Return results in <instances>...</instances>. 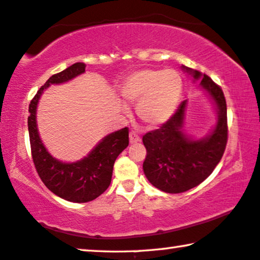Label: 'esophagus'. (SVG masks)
Returning <instances> with one entry per match:
<instances>
[{
  "label": "esophagus",
  "instance_id": "1",
  "mask_svg": "<svg viewBox=\"0 0 260 260\" xmlns=\"http://www.w3.org/2000/svg\"><path fill=\"white\" fill-rule=\"evenodd\" d=\"M129 141H130V144L139 143V142H141V137H139V136L136 133H130L129 134Z\"/></svg>",
  "mask_w": 260,
  "mask_h": 260
}]
</instances>
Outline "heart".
Returning <instances> with one entry per match:
<instances>
[{
  "instance_id": "1",
  "label": "heart",
  "mask_w": 260,
  "mask_h": 260,
  "mask_svg": "<svg viewBox=\"0 0 260 260\" xmlns=\"http://www.w3.org/2000/svg\"><path fill=\"white\" fill-rule=\"evenodd\" d=\"M183 82L174 70L143 69L127 75L121 86L123 99L136 105L139 121L149 127L169 122L181 100ZM123 113L127 108L121 106Z\"/></svg>"
}]
</instances>
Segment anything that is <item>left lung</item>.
<instances>
[{
	"instance_id": "left-lung-1",
	"label": "left lung",
	"mask_w": 260,
	"mask_h": 260,
	"mask_svg": "<svg viewBox=\"0 0 260 260\" xmlns=\"http://www.w3.org/2000/svg\"><path fill=\"white\" fill-rule=\"evenodd\" d=\"M181 69L193 82L200 81L215 107L217 121L205 137L188 135L185 130L188 101L185 100L169 122L143 136L146 147L144 174L155 188L171 194L187 191L205 181L221 160L228 139L226 103L222 89L208 75L183 65Z\"/></svg>"
}]
</instances>
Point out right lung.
<instances>
[{"label":"right lung","mask_w":260,"mask_h":260,"mask_svg":"<svg viewBox=\"0 0 260 260\" xmlns=\"http://www.w3.org/2000/svg\"><path fill=\"white\" fill-rule=\"evenodd\" d=\"M85 71V63L75 62L60 73L52 75L31 101L27 117L31 153L42 181L53 194L75 203L93 201L105 193L111 182L115 160L129 145L127 127L107 135L86 157L73 162L58 160L44 145L37 125V107L44 90L51 85L69 82Z\"/></svg>","instance_id":"obj_1"}]
</instances>
